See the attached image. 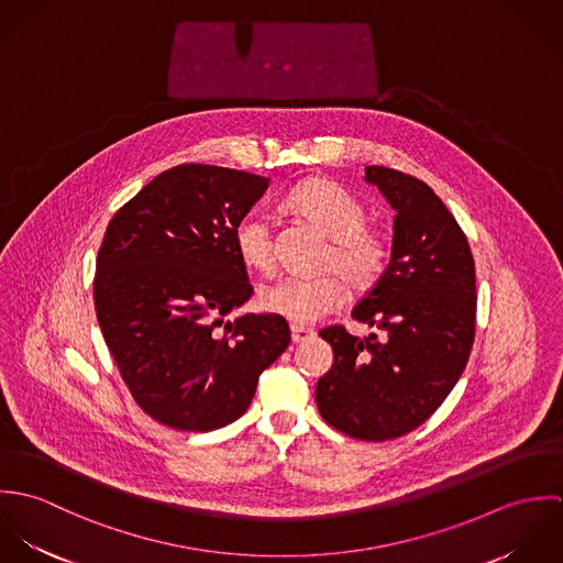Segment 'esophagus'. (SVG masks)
Listing matches in <instances>:
<instances>
[{
	"instance_id": "obj_1",
	"label": "esophagus",
	"mask_w": 563,
	"mask_h": 563,
	"mask_svg": "<svg viewBox=\"0 0 563 563\" xmlns=\"http://www.w3.org/2000/svg\"><path fill=\"white\" fill-rule=\"evenodd\" d=\"M290 333H292V342H295V344H301V342H306V340H310V338L314 335V331H312V329L297 327V324H292V327H290Z\"/></svg>"
}]
</instances>
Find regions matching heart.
<instances>
[{"label": "heart", "mask_w": 563, "mask_h": 563, "mask_svg": "<svg viewBox=\"0 0 563 563\" xmlns=\"http://www.w3.org/2000/svg\"><path fill=\"white\" fill-rule=\"evenodd\" d=\"M284 203L329 239L321 260V271L327 273L282 277L262 286L257 290L260 310L303 327L333 314L344 303L345 280L355 292H366L379 284L388 268L390 242L382 230L366 225L368 210L351 190L331 179H308L295 186ZM232 239L246 268L273 271L275 232L268 217L246 212L234 225Z\"/></svg>", "instance_id": "obj_1"}]
</instances>
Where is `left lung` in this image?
I'll use <instances>...</instances> for the list:
<instances>
[{
    "label": "left lung",
    "mask_w": 563,
    "mask_h": 563,
    "mask_svg": "<svg viewBox=\"0 0 563 563\" xmlns=\"http://www.w3.org/2000/svg\"><path fill=\"white\" fill-rule=\"evenodd\" d=\"M397 210L390 264L353 308L375 331L324 327L333 364L317 384V405L333 429L368 442L420 427L455 388L475 342V260L466 234L420 179L366 166Z\"/></svg>",
    "instance_id": "1"
}]
</instances>
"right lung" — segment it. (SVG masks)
Here are the masks:
<instances>
[{"instance_id":"right-lung-1","label":"right lung","mask_w":563,"mask_h":563,"mask_svg":"<svg viewBox=\"0 0 563 563\" xmlns=\"http://www.w3.org/2000/svg\"><path fill=\"white\" fill-rule=\"evenodd\" d=\"M268 188L246 170L179 164L117 210L97 253L103 340L141 409L170 429L241 418L290 344L275 314L225 317L253 295L234 225Z\"/></svg>"}]
</instances>
